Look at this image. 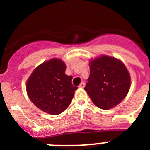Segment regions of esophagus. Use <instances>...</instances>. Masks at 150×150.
I'll return each instance as SVG.
<instances>
[{
    "instance_id": "obj_1",
    "label": "esophagus",
    "mask_w": 150,
    "mask_h": 150,
    "mask_svg": "<svg viewBox=\"0 0 150 150\" xmlns=\"http://www.w3.org/2000/svg\"><path fill=\"white\" fill-rule=\"evenodd\" d=\"M85 86H86V84H85L84 82H82V83H80V84H79V88H84Z\"/></svg>"
}]
</instances>
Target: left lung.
I'll return each instance as SVG.
<instances>
[{
    "label": "left lung",
    "mask_w": 150,
    "mask_h": 150,
    "mask_svg": "<svg viewBox=\"0 0 150 150\" xmlns=\"http://www.w3.org/2000/svg\"><path fill=\"white\" fill-rule=\"evenodd\" d=\"M90 74L84 89L95 106L103 110L116 107L126 97L131 86L124 64L114 57L102 55L89 62Z\"/></svg>",
    "instance_id": "1"
}]
</instances>
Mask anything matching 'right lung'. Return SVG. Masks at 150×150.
I'll return each mask as SVG.
<instances>
[{"label":"right lung","mask_w":150,"mask_h":150,"mask_svg":"<svg viewBox=\"0 0 150 150\" xmlns=\"http://www.w3.org/2000/svg\"><path fill=\"white\" fill-rule=\"evenodd\" d=\"M66 65L59 59L43 62L28 78L26 90L33 104L43 112L58 115L71 103L77 87L71 83L72 76L65 74Z\"/></svg>","instance_id":"add662e5"}]
</instances>
